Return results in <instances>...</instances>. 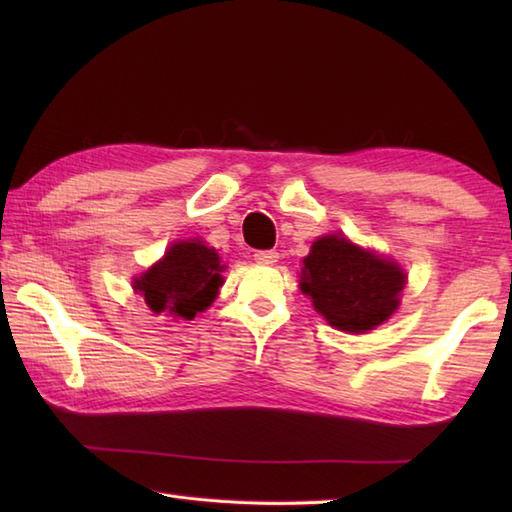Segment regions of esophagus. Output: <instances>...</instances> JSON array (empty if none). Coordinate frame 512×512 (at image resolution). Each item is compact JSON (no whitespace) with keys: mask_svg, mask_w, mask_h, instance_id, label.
<instances>
[{"mask_svg":"<svg viewBox=\"0 0 512 512\" xmlns=\"http://www.w3.org/2000/svg\"><path fill=\"white\" fill-rule=\"evenodd\" d=\"M259 264H275L279 259V253L277 250H257V253L253 255Z\"/></svg>","mask_w":512,"mask_h":512,"instance_id":"obj_1","label":"esophagus"}]
</instances>
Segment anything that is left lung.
I'll list each match as a JSON object with an SVG mask.
<instances>
[{
	"instance_id": "left-lung-1",
	"label": "left lung",
	"mask_w": 512,
	"mask_h": 512,
	"mask_svg": "<svg viewBox=\"0 0 512 512\" xmlns=\"http://www.w3.org/2000/svg\"><path fill=\"white\" fill-rule=\"evenodd\" d=\"M402 288L405 273L394 262L341 235L317 239L303 259L301 290L336 330H374L396 312Z\"/></svg>"
}]
</instances>
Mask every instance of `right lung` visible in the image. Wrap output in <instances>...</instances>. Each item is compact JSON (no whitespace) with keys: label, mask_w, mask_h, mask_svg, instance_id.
I'll return each mask as SVG.
<instances>
[{"label":"right lung","mask_w":512,"mask_h":512,"mask_svg":"<svg viewBox=\"0 0 512 512\" xmlns=\"http://www.w3.org/2000/svg\"><path fill=\"white\" fill-rule=\"evenodd\" d=\"M220 257L202 242L173 244L162 262L136 279V290L145 295L147 306L156 314L193 319L211 306L222 286Z\"/></svg>","instance_id":"1"}]
</instances>
